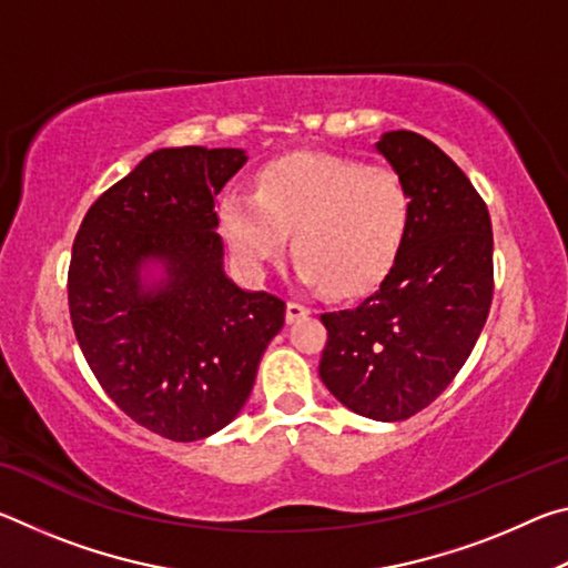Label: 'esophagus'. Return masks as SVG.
<instances>
[{
	"instance_id": "obj_1",
	"label": "esophagus",
	"mask_w": 568,
	"mask_h": 568,
	"mask_svg": "<svg viewBox=\"0 0 568 568\" xmlns=\"http://www.w3.org/2000/svg\"><path fill=\"white\" fill-rule=\"evenodd\" d=\"M305 315H311V307H307L305 303H301V301H287V307H285V318H287V323H295V321H301V318H305Z\"/></svg>"
}]
</instances>
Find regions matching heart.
Returning a JSON list of instances; mask_svg holds the SVG:
<instances>
[{"label": "heart", "mask_w": 568, "mask_h": 568, "mask_svg": "<svg viewBox=\"0 0 568 568\" xmlns=\"http://www.w3.org/2000/svg\"><path fill=\"white\" fill-rule=\"evenodd\" d=\"M413 197L390 168L333 155H297L263 170L257 195L230 192L223 225L247 271L281 257L293 233L295 271L311 285L351 293L386 271L408 233Z\"/></svg>", "instance_id": "b5f03b06"}]
</instances>
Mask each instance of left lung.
I'll return each instance as SVG.
<instances>
[{"label":"left lung","mask_w":568,"mask_h":568,"mask_svg":"<svg viewBox=\"0 0 568 568\" xmlns=\"http://www.w3.org/2000/svg\"><path fill=\"white\" fill-rule=\"evenodd\" d=\"M376 150L408 182L413 215L386 275L358 303L325 311L318 373L345 408L406 420L464 368L494 297L488 207L454 160L396 130Z\"/></svg>","instance_id":"obj_1"}]
</instances>
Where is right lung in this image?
Here are the masks:
<instances>
[{
  "label": "right lung",
  "instance_id": "right-lung-1",
  "mask_svg": "<svg viewBox=\"0 0 568 568\" xmlns=\"http://www.w3.org/2000/svg\"><path fill=\"white\" fill-rule=\"evenodd\" d=\"M245 162L235 148L155 150L94 200L72 245L84 361L122 413L182 444L237 416L285 323L281 297L243 291L223 267L215 195Z\"/></svg>",
  "mask_w": 568,
  "mask_h": 568
}]
</instances>
